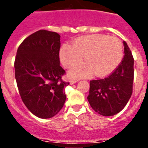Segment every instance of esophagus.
I'll use <instances>...</instances> for the list:
<instances>
[{"label": "esophagus", "instance_id": "34e87169", "mask_svg": "<svg viewBox=\"0 0 148 148\" xmlns=\"http://www.w3.org/2000/svg\"><path fill=\"white\" fill-rule=\"evenodd\" d=\"M79 80H80L79 78H74V79H72V80H70V82L71 84H75V83H76V82H78Z\"/></svg>", "mask_w": 148, "mask_h": 148}]
</instances>
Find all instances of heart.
I'll use <instances>...</instances> for the list:
<instances>
[{"instance_id": "obj_1", "label": "heart", "mask_w": 148, "mask_h": 148, "mask_svg": "<svg viewBox=\"0 0 148 148\" xmlns=\"http://www.w3.org/2000/svg\"><path fill=\"white\" fill-rule=\"evenodd\" d=\"M84 56L85 63L73 68L70 75L74 77L108 75L119 64L123 56V44L120 39L105 35H90L75 39L72 47L64 46L60 58L66 68L77 65Z\"/></svg>"}]
</instances>
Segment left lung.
<instances>
[{"label": "left lung", "instance_id": "1", "mask_svg": "<svg viewBox=\"0 0 148 148\" xmlns=\"http://www.w3.org/2000/svg\"><path fill=\"white\" fill-rule=\"evenodd\" d=\"M124 45V58L113 73L104 78L90 81L87 99L92 109L102 116H110L119 113L133 92L134 59L125 41Z\"/></svg>", "mask_w": 148, "mask_h": 148}]
</instances>
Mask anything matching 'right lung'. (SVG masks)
Masks as SVG:
<instances>
[{"mask_svg":"<svg viewBox=\"0 0 148 148\" xmlns=\"http://www.w3.org/2000/svg\"><path fill=\"white\" fill-rule=\"evenodd\" d=\"M60 36L41 29L23 40L15 60V79L27 109L40 119L53 117L66 100L64 89L70 84L62 80L66 74L60 66Z\"/></svg>","mask_w":148,"mask_h":148,"instance_id":"right-lung-1","label":"right lung"}]
</instances>
